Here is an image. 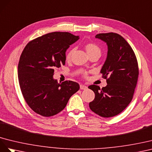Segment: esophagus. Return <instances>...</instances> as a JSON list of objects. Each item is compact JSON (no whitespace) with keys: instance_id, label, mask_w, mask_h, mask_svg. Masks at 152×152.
<instances>
[{"instance_id":"esophagus-1","label":"esophagus","mask_w":152,"mask_h":152,"mask_svg":"<svg viewBox=\"0 0 152 152\" xmlns=\"http://www.w3.org/2000/svg\"><path fill=\"white\" fill-rule=\"evenodd\" d=\"M87 88V86L84 85H80V89L81 90H86Z\"/></svg>"}]
</instances>
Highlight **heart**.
Returning <instances> with one entry per match:
<instances>
[{
	"mask_svg": "<svg viewBox=\"0 0 152 152\" xmlns=\"http://www.w3.org/2000/svg\"><path fill=\"white\" fill-rule=\"evenodd\" d=\"M85 48L89 56L92 55V54H94V53H100L101 54V52L100 48H99L96 44H95V43H92V42L87 43V44L85 45ZM73 51H74V49H72L67 52V53L66 55V60H69L71 59L72 54L73 53ZM86 75H87V73L84 72L85 76H86Z\"/></svg>",
	"mask_w": 152,
	"mask_h": 152,
	"instance_id": "obj_1",
	"label": "heart"
}]
</instances>
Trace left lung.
I'll return each instance as SVG.
<instances>
[{
	"instance_id": "obj_1",
	"label": "left lung",
	"mask_w": 152,
	"mask_h": 152,
	"mask_svg": "<svg viewBox=\"0 0 152 152\" xmlns=\"http://www.w3.org/2000/svg\"><path fill=\"white\" fill-rule=\"evenodd\" d=\"M95 37L106 42L107 55L101 70L107 85L101 89L92 85L88 88L95 93L89 103L90 110L104 118L116 116L131 102L137 85L139 68L131 46L118 34H99Z\"/></svg>"
}]
</instances>
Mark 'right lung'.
I'll return each instance as SVG.
<instances>
[{"label": "right lung", "mask_w": 152, "mask_h": 152, "mask_svg": "<svg viewBox=\"0 0 152 152\" xmlns=\"http://www.w3.org/2000/svg\"><path fill=\"white\" fill-rule=\"evenodd\" d=\"M80 39L69 32L46 34L30 41L20 56L18 74L26 102L36 113L49 117L66 106L80 89L76 82L54 80V69L66 64V51Z\"/></svg>", "instance_id": "add662e5"}]
</instances>
